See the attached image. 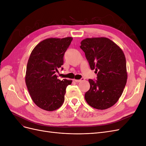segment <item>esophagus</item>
<instances>
[{
  "instance_id": "1",
  "label": "esophagus",
  "mask_w": 146,
  "mask_h": 146,
  "mask_svg": "<svg viewBox=\"0 0 146 146\" xmlns=\"http://www.w3.org/2000/svg\"><path fill=\"white\" fill-rule=\"evenodd\" d=\"M85 80V78H82V79H80V80H76V79H74V82H77V83H78V82H82V81H83V80Z\"/></svg>"
}]
</instances>
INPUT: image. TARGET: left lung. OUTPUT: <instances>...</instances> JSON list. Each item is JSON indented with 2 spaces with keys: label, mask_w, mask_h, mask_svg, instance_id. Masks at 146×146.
I'll return each mask as SVG.
<instances>
[{
  "label": "left lung",
  "mask_w": 146,
  "mask_h": 146,
  "mask_svg": "<svg viewBox=\"0 0 146 146\" xmlns=\"http://www.w3.org/2000/svg\"><path fill=\"white\" fill-rule=\"evenodd\" d=\"M80 47L98 76L96 81L88 80L90 88L85 94L86 102L98 110L111 107L120 98L127 83L124 54L116 43L105 37L86 38Z\"/></svg>",
  "instance_id": "obj_1"
}]
</instances>
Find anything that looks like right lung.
Here are the masks:
<instances>
[{
  "mask_svg": "<svg viewBox=\"0 0 146 146\" xmlns=\"http://www.w3.org/2000/svg\"><path fill=\"white\" fill-rule=\"evenodd\" d=\"M72 39H46L35 46L30 55L26 85L33 102L46 111H54L63 105L66 88L72 83L67 79L59 80L55 72L63 64L64 53Z\"/></svg>",
  "mask_w": 146,
  "mask_h": 146,
  "instance_id": "1",
  "label": "right lung"
}]
</instances>
